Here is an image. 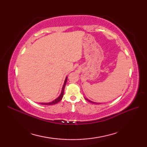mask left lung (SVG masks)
<instances>
[{"label": "left lung", "mask_w": 147, "mask_h": 147, "mask_svg": "<svg viewBox=\"0 0 147 147\" xmlns=\"http://www.w3.org/2000/svg\"><path fill=\"white\" fill-rule=\"evenodd\" d=\"M87 101H88L89 102H90V103H92V104H98V103H96V102H92V101H91V100H88V98H85Z\"/></svg>", "instance_id": "obj_1"}]
</instances>
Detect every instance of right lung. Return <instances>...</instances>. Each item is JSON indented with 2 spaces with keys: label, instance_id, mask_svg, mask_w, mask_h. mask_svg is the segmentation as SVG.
<instances>
[{
  "label": "right lung",
  "instance_id": "right-lung-1",
  "mask_svg": "<svg viewBox=\"0 0 147 147\" xmlns=\"http://www.w3.org/2000/svg\"><path fill=\"white\" fill-rule=\"evenodd\" d=\"M67 77L65 78V81H64V83L63 85V86H62V91H61V93L60 95H59L58 97L55 99L54 100H53L52 102H49V103H40V104L42 105H54L55 104H57V103H58L59 102H60L62 97H63V95H64V88H65V84H66V82H67Z\"/></svg>",
  "mask_w": 147,
  "mask_h": 147
}]
</instances>
